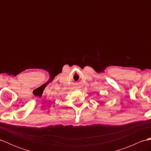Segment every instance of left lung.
I'll return each instance as SVG.
<instances>
[{
	"label": "left lung",
	"mask_w": 151,
	"mask_h": 151,
	"mask_svg": "<svg viewBox=\"0 0 151 151\" xmlns=\"http://www.w3.org/2000/svg\"><path fill=\"white\" fill-rule=\"evenodd\" d=\"M97 95H98V93H97Z\"/></svg>",
	"instance_id": "left-lung-1"
}]
</instances>
